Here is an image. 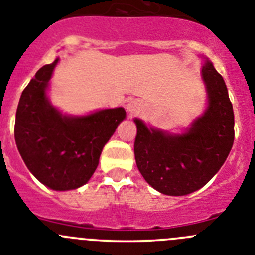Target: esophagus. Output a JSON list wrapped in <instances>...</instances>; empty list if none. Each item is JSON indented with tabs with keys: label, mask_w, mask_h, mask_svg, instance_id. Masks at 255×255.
<instances>
[{
	"label": "esophagus",
	"mask_w": 255,
	"mask_h": 255,
	"mask_svg": "<svg viewBox=\"0 0 255 255\" xmlns=\"http://www.w3.org/2000/svg\"><path fill=\"white\" fill-rule=\"evenodd\" d=\"M127 111L129 112L130 114L138 113V112L141 111V103H139V102H137V101L130 102V103H128V106H127Z\"/></svg>",
	"instance_id": "1"
}]
</instances>
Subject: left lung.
<instances>
[{"label": "left lung", "instance_id": "1", "mask_svg": "<svg viewBox=\"0 0 255 255\" xmlns=\"http://www.w3.org/2000/svg\"><path fill=\"white\" fill-rule=\"evenodd\" d=\"M209 107L189 132L171 135L134 120L135 163L157 191L171 196L194 192L224 165L234 142V112L227 85L210 61L203 66Z\"/></svg>", "mask_w": 255, "mask_h": 255}]
</instances>
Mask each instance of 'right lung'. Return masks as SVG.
<instances>
[{"label": "right lung", "instance_id": "right-lung-1", "mask_svg": "<svg viewBox=\"0 0 255 255\" xmlns=\"http://www.w3.org/2000/svg\"><path fill=\"white\" fill-rule=\"evenodd\" d=\"M58 60L40 68L23 89L16 112L15 141L32 175L50 189L64 191L89 181L104 144L126 118V111L61 116L45 94Z\"/></svg>", "mask_w": 255, "mask_h": 255}]
</instances>
